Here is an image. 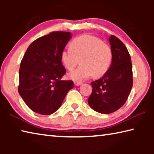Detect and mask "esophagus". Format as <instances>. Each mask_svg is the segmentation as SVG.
<instances>
[{"label":"esophagus","mask_w":154,"mask_h":154,"mask_svg":"<svg viewBox=\"0 0 154 154\" xmlns=\"http://www.w3.org/2000/svg\"><path fill=\"white\" fill-rule=\"evenodd\" d=\"M82 84V82H74V85L75 86H79Z\"/></svg>","instance_id":"1"}]
</instances>
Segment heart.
<instances>
[{
	"label": "heart",
	"mask_w": 154,
	"mask_h": 154,
	"mask_svg": "<svg viewBox=\"0 0 154 154\" xmlns=\"http://www.w3.org/2000/svg\"><path fill=\"white\" fill-rule=\"evenodd\" d=\"M82 65L68 73V78L80 82L92 77H100L108 71L112 61V51L107 44L94 36L83 35L72 41L61 53L64 66L72 70L79 63Z\"/></svg>",
	"instance_id": "b5f03b06"
}]
</instances>
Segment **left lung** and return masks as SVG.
<instances>
[{
    "mask_svg": "<svg viewBox=\"0 0 154 154\" xmlns=\"http://www.w3.org/2000/svg\"><path fill=\"white\" fill-rule=\"evenodd\" d=\"M109 41L112 51L111 66L102 78L92 82V92L88 100L93 110L103 114L121 108L133 84L131 58L126 47L113 35Z\"/></svg>",
    "mask_w": 154,
    "mask_h": 154,
    "instance_id": "8db88e82",
    "label": "left lung"
}]
</instances>
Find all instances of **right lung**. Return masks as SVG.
<instances>
[{
    "label": "right lung",
    "mask_w": 154,
    "mask_h": 154,
    "mask_svg": "<svg viewBox=\"0 0 154 154\" xmlns=\"http://www.w3.org/2000/svg\"><path fill=\"white\" fill-rule=\"evenodd\" d=\"M71 37V32L49 33L33 41L23 57L18 92L26 105L35 113H54L73 88L72 81L61 80L66 72L62 64L61 53Z\"/></svg>",
    "instance_id": "add662e5"
}]
</instances>
